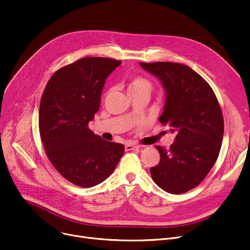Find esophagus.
I'll return each instance as SVG.
<instances>
[{
  "instance_id": "1",
  "label": "esophagus",
  "mask_w": 250,
  "mask_h": 250,
  "mask_svg": "<svg viewBox=\"0 0 250 250\" xmlns=\"http://www.w3.org/2000/svg\"><path fill=\"white\" fill-rule=\"evenodd\" d=\"M140 147L137 145H134V144H126L125 145V150L126 151H130V150H135V149H139Z\"/></svg>"
}]
</instances>
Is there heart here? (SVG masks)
Wrapping results in <instances>:
<instances>
[{
    "label": "heart",
    "instance_id": "obj_1",
    "mask_svg": "<svg viewBox=\"0 0 250 250\" xmlns=\"http://www.w3.org/2000/svg\"><path fill=\"white\" fill-rule=\"evenodd\" d=\"M153 89V85L150 80H148L147 78L142 77V76H136L134 78L130 79V81L128 83L127 91L132 92V91H147L150 92Z\"/></svg>",
    "mask_w": 250,
    "mask_h": 250
}]
</instances>
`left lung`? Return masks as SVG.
I'll return each mask as SVG.
<instances>
[{
  "label": "left lung",
  "mask_w": 250,
  "mask_h": 250,
  "mask_svg": "<svg viewBox=\"0 0 250 250\" xmlns=\"http://www.w3.org/2000/svg\"><path fill=\"white\" fill-rule=\"evenodd\" d=\"M140 64L161 81L166 98L159 122L176 134L169 149L156 146L160 161L150 169L152 178L169 193L187 192L200 185L218 159L224 134L220 104L211 86L188 65Z\"/></svg>",
  "instance_id": "8db88e82"
}]
</instances>
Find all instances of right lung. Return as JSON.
I'll use <instances>...</instances> for the list:
<instances>
[{"label": "right lung", "mask_w": 250, "mask_h": 250, "mask_svg": "<svg viewBox=\"0 0 250 250\" xmlns=\"http://www.w3.org/2000/svg\"><path fill=\"white\" fill-rule=\"evenodd\" d=\"M121 62L80 59L58 70L43 91L39 106L42 145L58 172L75 186L99 185L124 155V145L103 140L88 126L100 107L105 80Z\"/></svg>", "instance_id": "add662e5"}]
</instances>
